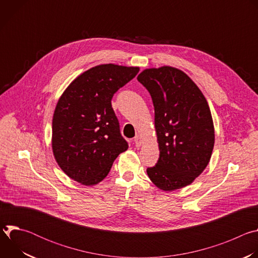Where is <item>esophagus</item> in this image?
<instances>
[{"label":"esophagus","mask_w":258,"mask_h":258,"mask_svg":"<svg viewBox=\"0 0 258 258\" xmlns=\"http://www.w3.org/2000/svg\"><path fill=\"white\" fill-rule=\"evenodd\" d=\"M134 141H135V144H136L137 147H140V146L143 145V141H142V139H141L140 136H136L135 139H134Z\"/></svg>","instance_id":"34e87169"}]
</instances>
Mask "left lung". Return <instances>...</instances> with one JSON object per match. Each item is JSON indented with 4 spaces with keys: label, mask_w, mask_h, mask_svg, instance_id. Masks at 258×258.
Listing matches in <instances>:
<instances>
[{
    "label": "left lung",
    "mask_w": 258,
    "mask_h": 258,
    "mask_svg": "<svg viewBox=\"0 0 258 258\" xmlns=\"http://www.w3.org/2000/svg\"><path fill=\"white\" fill-rule=\"evenodd\" d=\"M137 79L153 101L160 151L157 163L147 173L163 191L186 187L203 172L212 154L214 127L208 103L177 68L145 69Z\"/></svg>",
    "instance_id": "1"
}]
</instances>
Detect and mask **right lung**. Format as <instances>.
I'll use <instances>...</instances> for the list:
<instances>
[{
	"instance_id": "add662e5",
	"label": "right lung",
	"mask_w": 258,
	"mask_h": 258,
	"mask_svg": "<svg viewBox=\"0 0 258 258\" xmlns=\"http://www.w3.org/2000/svg\"><path fill=\"white\" fill-rule=\"evenodd\" d=\"M139 70L111 63L95 66L79 76L60 97L52 122V149L70 178L86 186L96 185L128 148L111 100Z\"/></svg>"
}]
</instances>
